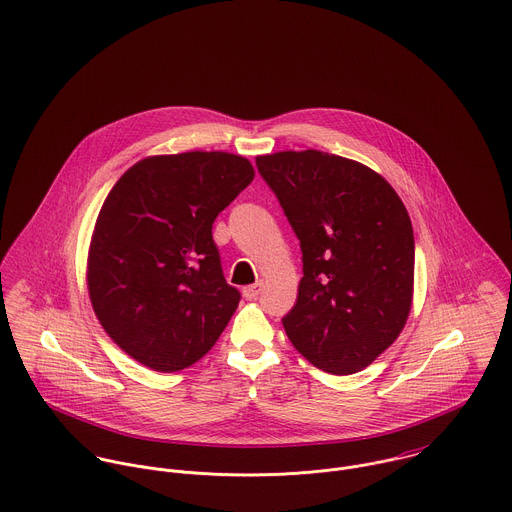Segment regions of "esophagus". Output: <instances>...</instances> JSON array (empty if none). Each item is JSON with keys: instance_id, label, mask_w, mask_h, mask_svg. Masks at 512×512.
<instances>
[{"instance_id": "obj_1", "label": "esophagus", "mask_w": 512, "mask_h": 512, "mask_svg": "<svg viewBox=\"0 0 512 512\" xmlns=\"http://www.w3.org/2000/svg\"><path fill=\"white\" fill-rule=\"evenodd\" d=\"M261 291H263V283H255V285H249V287L243 289V297L253 301V299H257L261 295Z\"/></svg>"}]
</instances>
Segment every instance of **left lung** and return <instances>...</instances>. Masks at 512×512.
I'll return each instance as SVG.
<instances>
[{
    "instance_id": "1",
    "label": "left lung",
    "mask_w": 512,
    "mask_h": 512,
    "mask_svg": "<svg viewBox=\"0 0 512 512\" xmlns=\"http://www.w3.org/2000/svg\"><path fill=\"white\" fill-rule=\"evenodd\" d=\"M303 251L293 346L316 368L354 374L400 336L413 293L408 209L370 168L320 150L255 160Z\"/></svg>"
}]
</instances>
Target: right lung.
<instances>
[{"label":"right lung","mask_w":512,"mask_h":512,"mask_svg":"<svg viewBox=\"0 0 512 512\" xmlns=\"http://www.w3.org/2000/svg\"><path fill=\"white\" fill-rule=\"evenodd\" d=\"M253 182L227 152L152 156L106 196L89 251L91 303L106 334L156 372L211 350L241 293L227 285L211 227Z\"/></svg>","instance_id":"right-lung-1"}]
</instances>
